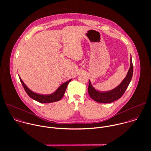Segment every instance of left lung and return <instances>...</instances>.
<instances>
[{
	"mask_svg": "<svg viewBox=\"0 0 151 151\" xmlns=\"http://www.w3.org/2000/svg\"><path fill=\"white\" fill-rule=\"evenodd\" d=\"M133 69H134L132 62V58H131L130 68L126 77L117 87L108 91H98L93 87L89 80L88 93L92 99H93L97 102L102 104L111 103L119 99L124 95L131 82L133 75Z\"/></svg>",
	"mask_w": 151,
	"mask_h": 151,
	"instance_id": "8db88e82",
	"label": "left lung"
}]
</instances>
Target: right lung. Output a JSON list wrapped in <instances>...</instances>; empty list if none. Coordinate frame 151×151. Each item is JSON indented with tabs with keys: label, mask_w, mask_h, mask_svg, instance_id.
<instances>
[{
	"label": "right lung",
	"mask_w": 151,
	"mask_h": 151,
	"mask_svg": "<svg viewBox=\"0 0 151 151\" xmlns=\"http://www.w3.org/2000/svg\"><path fill=\"white\" fill-rule=\"evenodd\" d=\"M20 81L26 91L27 94L33 99L42 104H46V103H52L54 102H57L60 100L62 97L63 96L65 91L67 88V86L69 84V83L71 81L72 79L69 80L68 81L62 83L53 93L49 95H42L35 93L33 91H32L30 89L27 88V86L24 84V83L23 82L20 77L19 76Z\"/></svg>",
	"instance_id": "add662e5"
}]
</instances>
